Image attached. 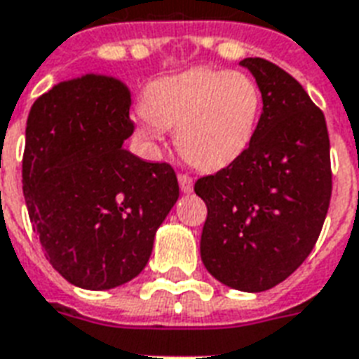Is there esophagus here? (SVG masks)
<instances>
[{
    "mask_svg": "<svg viewBox=\"0 0 359 359\" xmlns=\"http://www.w3.org/2000/svg\"><path fill=\"white\" fill-rule=\"evenodd\" d=\"M177 182H180L182 193H193V177L187 176V174H180V176H177Z\"/></svg>",
    "mask_w": 359,
    "mask_h": 359,
    "instance_id": "34e87169",
    "label": "esophagus"
}]
</instances>
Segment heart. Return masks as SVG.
Here are the masks:
<instances>
[{
	"label": "heart",
	"mask_w": 359,
	"mask_h": 359,
	"mask_svg": "<svg viewBox=\"0 0 359 359\" xmlns=\"http://www.w3.org/2000/svg\"><path fill=\"white\" fill-rule=\"evenodd\" d=\"M138 136L154 144L174 129L177 154L198 170L232 165L251 146L262 112L257 82L238 71L196 67L151 82L142 97Z\"/></svg>",
	"instance_id": "obj_1"
}]
</instances>
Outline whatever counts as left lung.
Listing matches in <instances>:
<instances>
[{"label":"left lung","instance_id":"8db88e82","mask_svg":"<svg viewBox=\"0 0 359 359\" xmlns=\"http://www.w3.org/2000/svg\"><path fill=\"white\" fill-rule=\"evenodd\" d=\"M262 93L257 135L240 159L194 183L208 205L200 257L223 285L264 292L313 251L332 198L324 114L298 80L245 57Z\"/></svg>","mask_w":359,"mask_h":359}]
</instances>
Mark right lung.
<instances>
[{
    "label": "right lung",
    "mask_w": 359,
    "mask_h": 359,
    "mask_svg": "<svg viewBox=\"0 0 359 359\" xmlns=\"http://www.w3.org/2000/svg\"><path fill=\"white\" fill-rule=\"evenodd\" d=\"M119 80L86 74L32 107L22 161L27 213L44 257L71 285L108 290L146 268L180 196L168 163L123 149L135 123Z\"/></svg>",
    "instance_id": "add662e5"
}]
</instances>
